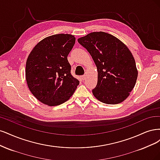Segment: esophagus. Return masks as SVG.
Here are the masks:
<instances>
[{"instance_id":"obj_1","label":"esophagus","mask_w":160,"mask_h":160,"mask_svg":"<svg viewBox=\"0 0 160 160\" xmlns=\"http://www.w3.org/2000/svg\"><path fill=\"white\" fill-rule=\"evenodd\" d=\"M86 75L82 76V80H84L86 79Z\"/></svg>"}]
</instances>
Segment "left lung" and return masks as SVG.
I'll return each mask as SVG.
<instances>
[{"mask_svg":"<svg viewBox=\"0 0 160 160\" xmlns=\"http://www.w3.org/2000/svg\"><path fill=\"white\" fill-rule=\"evenodd\" d=\"M78 42L90 54L97 67L94 96L107 104H119L126 99L138 78L135 60L127 46L104 32H91Z\"/></svg>","mask_w":160,"mask_h":160,"instance_id":"obj_1","label":"left lung"}]
</instances>
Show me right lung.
Listing matches in <instances>:
<instances>
[{"label": "right lung", "mask_w": 160, "mask_h": 160, "mask_svg": "<svg viewBox=\"0 0 160 160\" xmlns=\"http://www.w3.org/2000/svg\"><path fill=\"white\" fill-rule=\"evenodd\" d=\"M74 36L54 34L38 42L29 54L26 80L31 93L40 102L58 106L72 96L80 82L71 74L67 57L75 44Z\"/></svg>", "instance_id": "obj_1"}]
</instances>
